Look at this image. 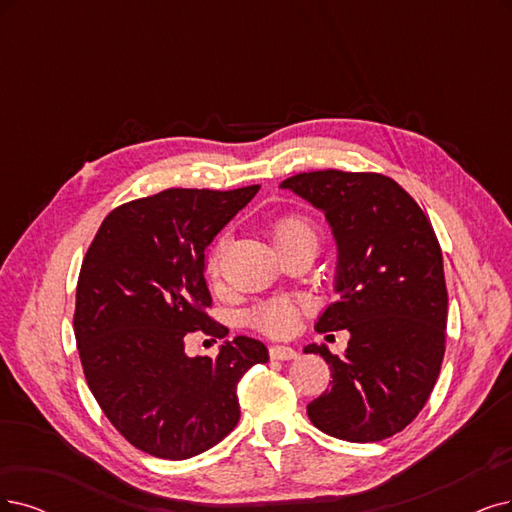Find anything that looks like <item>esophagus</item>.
I'll return each instance as SVG.
<instances>
[{
  "mask_svg": "<svg viewBox=\"0 0 512 512\" xmlns=\"http://www.w3.org/2000/svg\"><path fill=\"white\" fill-rule=\"evenodd\" d=\"M270 356L274 361H293V358H297V350L291 346H272Z\"/></svg>",
  "mask_w": 512,
  "mask_h": 512,
  "instance_id": "34e87169",
  "label": "esophagus"
}]
</instances>
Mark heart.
Masks as SVG:
<instances>
[{
	"instance_id": "b5f03b06",
	"label": "heart",
	"mask_w": 512,
	"mask_h": 512,
	"mask_svg": "<svg viewBox=\"0 0 512 512\" xmlns=\"http://www.w3.org/2000/svg\"><path fill=\"white\" fill-rule=\"evenodd\" d=\"M272 242L276 249H282V246H289L295 242H316L318 244V234L308 219L299 217V215H285L272 225ZM221 251H223V240H219L215 244L211 261H208V270H211L213 276L219 274ZM249 320L257 329L266 331L268 335H287L295 329L297 320H299V304L295 299H289V297H274V299H268V301H263V304H259L249 314Z\"/></svg>"
}]
</instances>
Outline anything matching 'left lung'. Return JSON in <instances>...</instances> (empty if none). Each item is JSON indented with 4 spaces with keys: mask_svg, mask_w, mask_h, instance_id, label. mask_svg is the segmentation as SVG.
<instances>
[{
    "mask_svg": "<svg viewBox=\"0 0 512 512\" xmlns=\"http://www.w3.org/2000/svg\"><path fill=\"white\" fill-rule=\"evenodd\" d=\"M325 213L337 244V299L316 331H350L344 356L310 344L331 369V390L308 405L335 439L373 443L415 420L437 382L447 327L443 253L405 189L377 173L316 170L280 183Z\"/></svg>",
    "mask_w": 512,
    "mask_h": 512,
    "instance_id": "8db88e82",
    "label": "left lung"
}]
</instances>
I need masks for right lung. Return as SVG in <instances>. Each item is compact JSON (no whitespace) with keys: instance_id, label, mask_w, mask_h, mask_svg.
<instances>
[{"instance_id":"obj_1","label":"right lung","mask_w":512,"mask_h":512,"mask_svg":"<svg viewBox=\"0 0 512 512\" xmlns=\"http://www.w3.org/2000/svg\"><path fill=\"white\" fill-rule=\"evenodd\" d=\"M259 185L164 189L118 206L101 223L75 291V342L90 392L122 437L149 456L187 460L240 420L238 382L268 363L259 339L238 335L217 358L187 356L185 335L223 339L208 316L206 246Z\"/></svg>"}]
</instances>
